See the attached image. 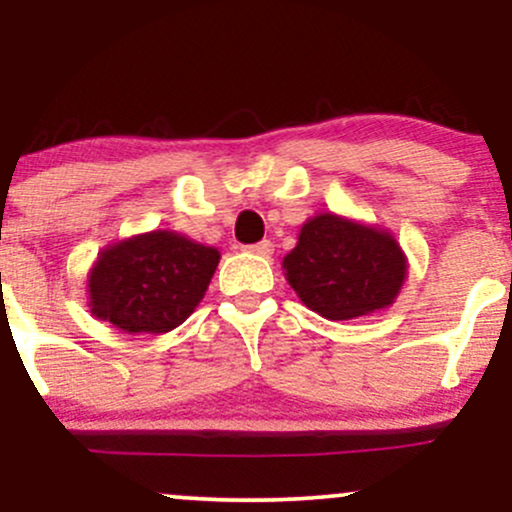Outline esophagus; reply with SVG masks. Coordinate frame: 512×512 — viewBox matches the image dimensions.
Listing matches in <instances>:
<instances>
[{"label": "esophagus", "mask_w": 512, "mask_h": 512, "mask_svg": "<svg viewBox=\"0 0 512 512\" xmlns=\"http://www.w3.org/2000/svg\"><path fill=\"white\" fill-rule=\"evenodd\" d=\"M248 252H252V255H260V257H269L274 252V243L272 240H260V243H255V245H248V248H245Z\"/></svg>", "instance_id": "1"}]
</instances>
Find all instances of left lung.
I'll return each instance as SVG.
<instances>
[{
  "instance_id": "obj_1",
  "label": "left lung",
  "mask_w": 512,
  "mask_h": 512,
  "mask_svg": "<svg viewBox=\"0 0 512 512\" xmlns=\"http://www.w3.org/2000/svg\"><path fill=\"white\" fill-rule=\"evenodd\" d=\"M281 267L303 305L327 320L390 308L407 279V255L387 228L334 211L303 223Z\"/></svg>"
}]
</instances>
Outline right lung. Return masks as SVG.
<instances>
[{
    "label": "right lung",
    "mask_w": 512,
    "mask_h": 512,
    "mask_svg": "<svg viewBox=\"0 0 512 512\" xmlns=\"http://www.w3.org/2000/svg\"><path fill=\"white\" fill-rule=\"evenodd\" d=\"M221 252L175 231H149L98 252L86 279L88 308L127 334H163L204 298Z\"/></svg>",
    "instance_id": "right-lung-1"
}]
</instances>
